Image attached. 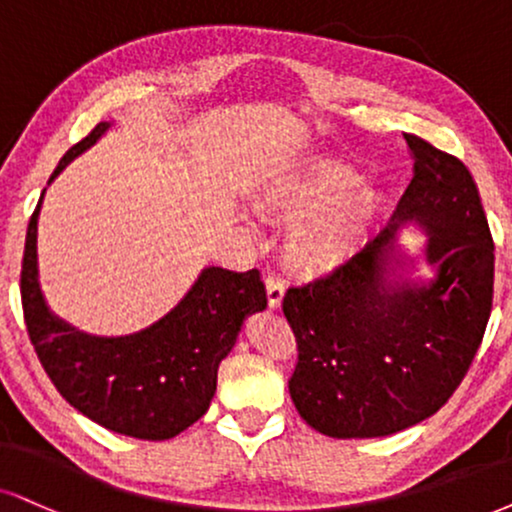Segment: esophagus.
<instances>
[{"label": "esophagus", "instance_id": "obj_1", "mask_svg": "<svg viewBox=\"0 0 512 512\" xmlns=\"http://www.w3.org/2000/svg\"><path fill=\"white\" fill-rule=\"evenodd\" d=\"M283 295H286V286H283L281 278L267 276V300L271 309H281Z\"/></svg>", "mask_w": 512, "mask_h": 512}]
</instances>
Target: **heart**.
Here are the masks:
<instances>
[{
  "label": "heart",
  "mask_w": 512,
  "mask_h": 512,
  "mask_svg": "<svg viewBox=\"0 0 512 512\" xmlns=\"http://www.w3.org/2000/svg\"><path fill=\"white\" fill-rule=\"evenodd\" d=\"M257 208L297 222L288 236V260L304 274L326 276L357 260L371 241L385 193L342 160L314 158L264 181Z\"/></svg>",
  "instance_id": "1"
}]
</instances>
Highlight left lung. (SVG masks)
I'll use <instances>...</instances> for the list:
<instances>
[{"label": "left lung", "instance_id": "left-lung-1", "mask_svg": "<svg viewBox=\"0 0 512 512\" xmlns=\"http://www.w3.org/2000/svg\"><path fill=\"white\" fill-rule=\"evenodd\" d=\"M404 139L413 179L390 226L347 267L283 297L297 340L290 397L307 425L335 439L394 435L442 409L491 314L494 241L475 179L454 155ZM406 223L426 234L428 282L410 278L416 260L398 248Z\"/></svg>", "mask_w": 512, "mask_h": 512}]
</instances>
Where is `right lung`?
Wrapping results in <instances>:
<instances>
[{"mask_svg":"<svg viewBox=\"0 0 512 512\" xmlns=\"http://www.w3.org/2000/svg\"><path fill=\"white\" fill-rule=\"evenodd\" d=\"M108 127L111 122H99L70 148L49 184ZM42 198L30 217L21 269L25 326L40 364L61 397L106 430L151 442L177 437L210 409L217 368L234 349L243 321L267 307L260 271L205 267L177 307L144 331L120 338L82 333L44 302L37 271Z\"/></svg>","mask_w":512,"mask_h":512,"instance_id":"obj_1","label":"right lung"}]
</instances>
